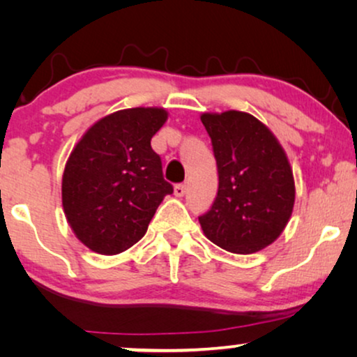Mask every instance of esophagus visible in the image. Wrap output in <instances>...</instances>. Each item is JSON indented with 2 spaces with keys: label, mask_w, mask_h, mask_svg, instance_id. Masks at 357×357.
<instances>
[{
  "label": "esophagus",
  "mask_w": 357,
  "mask_h": 357,
  "mask_svg": "<svg viewBox=\"0 0 357 357\" xmlns=\"http://www.w3.org/2000/svg\"><path fill=\"white\" fill-rule=\"evenodd\" d=\"M185 192H187V185H185V183H177L174 187V195H175V197H183Z\"/></svg>",
  "instance_id": "1"
}]
</instances>
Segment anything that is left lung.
Segmentation results:
<instances>
[{
	"label": "left lung",
	"instance_id": "obj_1",
	"mask_svg": "<svg viewBox=\"0 0 357 357\" xmlns=\"http://www.w3.org/2000/svg\"><path fill=\"white\" fill-rule=\"evenodd\" d=\"M219 187L199 224L209 241L248 255L280 237L294 208V177L275 135L245 112L203 114Z\"/></svg>",
	"mask_w": 357,
	"mask_h": 357
}]
</instances>
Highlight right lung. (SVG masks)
Returning a JSON list of instances; mask_svg holds the SVG:
<instances>
[{
  "label": "right lung",
  "instance_id": "right-lung-1",
  "mask_svg": "<svg viewBox=\"0 0 357 357\" xmlns=\"http://www.w3.org/2000/svg\"><path fill=\"white\" fill-rule=\"evenodd\" d=\"M167 120L154 107L119 110L86 131L61 183L65 216L76 237L102 255L135 245L174 187L165 182L151 138Z\"/></svg>",
  "mask_w": 357,
  "mask_h": 357
}]
</instances>
